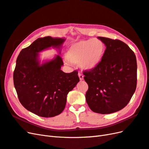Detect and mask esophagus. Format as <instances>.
<instances>
[{
    "mask_svg": "<svg viewBox=\"0 0 149 149\" xmlns=\"http://www.w3.org/2000/svg\"><path fill=\"white\" fill-rule=\"evenodd\" d=\"M79 79L80 80H82L84 79V75L81 73H79Z\"/></svg>",
    "mask_w": 149,
    "mask_h": 149,
    "instance_id": "34e87169",
    "label": "esophagus"
}]
</instances>
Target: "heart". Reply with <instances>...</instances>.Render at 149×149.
Returning <instances> with one entry per match:
<instances>
[{
	"instance_id": "b5f03b06",
	"label": "heart",
	"mask_w": 149,
	"mask_h": 149,
	"mask_svg": "<svg viewBox=\"0 0 149 149\" xmlns=\"http://www.w3.org/2000/svg\"><path fill=\"white\" fill-rule=\"evenodd\" d=\"M105 45L100 39H91L72 44L68 49L65 57L69 62L77 63L82 69H92L104 58Z\"/></svg>"
}]
</instances>
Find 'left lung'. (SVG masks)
<instances>
[{"label":"left lung","instance_id":"1","mask_svg":"<svg viewBox=\"0 0 149 149\" xmlns=\"http://www.w3.org/2000/svg\"><path fill=\"white\" fill-rule=\"evenodd\" d=\"M106 46L96 67L83 72L88 88L86 99L93 112L108 114L128 104L137 87V60L134 52L118 39L99 37Z\"/></svg>","mask_w":149,"mask_h":149}]
</instances>
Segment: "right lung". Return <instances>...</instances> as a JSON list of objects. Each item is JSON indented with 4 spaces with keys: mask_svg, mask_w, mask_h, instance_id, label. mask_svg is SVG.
Segmentation results:
<instances>
[{
    "mask_svg": "<svg viewBox=\"0 0 149 149\" xmlns=\"http://www.w3.org/2000/svg\"><path fill=\"white\" fill-rule=\"evenodd\" d=\"M64 39L39 38L20 51L14 72V84L20 102L29 111L52 117L65 109L67 95L79 82L78 72L65 73L60 56L40 65L39 52L50 47L60 48Z\"/></svg>",
    "mask_w": 149,
    "mask_h": 149,
    "instance_id": "obj_1",
    "label": "right lung"
}]
</instances>
